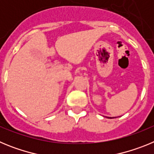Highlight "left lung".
<instances>
[{"instance_id":"left-lung-1","label":"left lung","mask_w":154,"mask_h":154,"mask_svg":"<svg viewBox=\"0 0 154 154\" xmlns=\"http://www.w3.org/2000/svg\"><path fill=\"white\" fill-rule=\"evenodd\" d=\"M108 118H110V119H112V118H114V117H108ZM116 118V117H115Z\"/></svg>"}]
</instances>
